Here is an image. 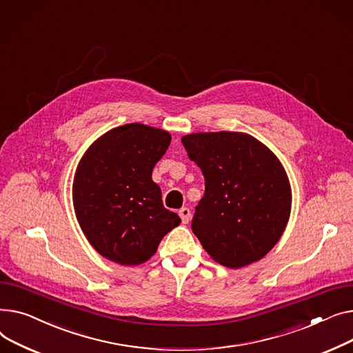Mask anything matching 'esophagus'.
I'll return each instance as SVG.
<instances>
[{
    "instance_id": "34e87169",
    "label": "esophagus",
    "mask_w": 353,
    "mask_h": 353,
    "mask_svg": "<svg viewBox=\"0 0 353 353\" xmlns=\"http://www.w3.org/2000/svg\"><path fill=\"white\" fill-rule=\"evenodd\" d=\"M179 216H181L182 223H188L191 221V211H190V208L179 210Z\"/></svg>"
}]
</instances>
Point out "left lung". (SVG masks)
<instances>
[{"instance_id": "1", "label": "left lung", "mask_w": 353, "mask_h": 353, "mask_svg": "<svg viewBox=\"0 0 353 353\" xmlns=\"http://www.w3.org/2000/svg\"><path fill=\"white\" fill-rule=\"evenodd\" d=\"M181 141L205 178L191 225L203 250L228 268L262 259L291 214V185L279 159L242 132H199Z\"/></svg>"}]
</instances>
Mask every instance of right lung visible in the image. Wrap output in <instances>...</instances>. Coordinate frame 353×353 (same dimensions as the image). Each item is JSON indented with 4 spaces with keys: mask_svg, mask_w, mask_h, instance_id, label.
Here are the masks:
<instances>
[{
    "mask_svg": "<svg viewBox=\"0 0 353 353\" xmlns=\"http://www.w3.org/2000/svg\"><path fill=\"white\" fill-rule=\"evenodd\" d=\"M171 135L127 123L98 138L78 163L72 198L82 232L94 250L119 265H139L181 223L152 181Z\"/></svg>",
    "mask_w": 353,
    "mask_h": 353,
    "instance_id": "obj_1",
    "label": "right lung"
}]
</instances>
